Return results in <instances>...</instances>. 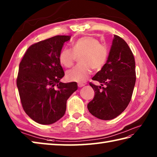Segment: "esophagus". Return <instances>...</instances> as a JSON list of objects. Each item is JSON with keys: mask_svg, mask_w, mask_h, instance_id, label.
<instances>
[{"mask_svg": "<svg viewBox=\"0 0 157 157\" xmlns=\"http://www.w3.org/2000/svg\"><path fill=\"white\" fill-rule=\"evenodd\" d=\"M78 86H79V88H80V87H82V86H84L85 84H81V83H79V84H78Z\"/></svg>", "mask_w": 157, "mask_h": 157, "instance_id": "esophagus-1", "label": "esophagus"}]
</instances>
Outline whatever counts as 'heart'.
Masks as SVG:
<instances>
[{"instance_id": "1", "label": "heart", "mask_w": 157, "mask_h": 157, "mask_svg": "<svg viewBox=\"0 0 157 157\" xmlns=\"http://www.w3.org/2000/svg\"><path fill=\"white\" fill-rule=\"evenodd\" d=\"M79 64L67 72L70 81L82 82L86 81L94 69L99 70L106 64L108 49L99 43L97 38L84 36L72 43V50L64 48L59 53V59L65 67H71L75 61L76 56H80Z\"/></svg>"}]
</instances>
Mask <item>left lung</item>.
I'll use <instances>...</instances> for the list:
<instances>
[{
  "label": "left lung",
  "mask_w": 157,
  "mask_h": 157,
  "mask_svg": "<svg viewBox=\"0 0 157 157\" xmlns=\"http://www.w3.org/2000/svg\"><path fill=\"white\" fill-rule=\"evenodd\" d=\"M92 79L101 85L90 83L95 96L87 105L88 111L102 120H110L123 113L136 82L135 58L124 40L114 36L106 64Z\"/></svg>",
  "instance_id": "left-lung-1"
}]
</instances>
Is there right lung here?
Returning <instances> with one entry per match:
<instances>
[{
    "label": "right lung",
    "instance_id": "1",
    "mask_svg": "<svg viewBox=\"0 0 157 157\" xmlns=\"http://www.w3.org/2000/svg\"><path fill=\"white\" fill-rule=\"evenodd\" d=\"M70 36H56L30 46L19 64L17 87L22 108L37 123L49 125L64 116L76 82L62 83L59 53Z\"/></svg>",
    "mask_w": 157,
    "mask_h": 157
}]
</instances>
